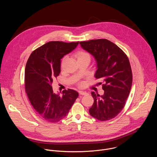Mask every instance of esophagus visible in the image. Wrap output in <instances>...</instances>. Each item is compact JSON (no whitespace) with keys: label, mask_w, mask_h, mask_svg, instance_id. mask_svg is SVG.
<instances>
[{"label":"esophagus","mask_w":157,"mask_h":157,"mask_svg":"<svg viewBox=\"0 0 157 157\" xmlns=\"http://www.w3.org/2000/svg\"><path fill=\"white\" fill-rule=\"evenodd\" d=\"M79 93L80 95H86V94H87L86 92H85V91H79Z\"/></svg>","instance_id":"34e87169"}]
</instances>
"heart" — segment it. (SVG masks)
<instances>
[{"instance_id": "1", "label": "heart", "mask_w": 157, "mask_h": 157, "mask_svg": "<svg viewBox=\"0 0 157 157\" xmlns=\"http://www.w3.org/2000/svg\"><path fill=\"white\" fill-rule=\"evenodd\" d=\"M76 58H77V59L78 61V62H81V61H82L84 60H91V55L90 54H89L88 52H86V51H84V50H81V51H79L78 52H77L76 53ZM66 58V57L64 56L63 58V61L64 60V59Z\"/></svg>"}]
</instances>
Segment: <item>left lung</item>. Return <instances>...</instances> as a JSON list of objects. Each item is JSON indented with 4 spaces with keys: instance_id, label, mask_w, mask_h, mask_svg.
I'll use <instances>...</instances> for the list:
<instances>
[{
    "instance_id": "left-lung-1",
    "label": "left lung",
    "mask_w": 157,
    "mask_h": 157,
    "mask_svg": "<svg viewBox=\"0 0 157 157\" xmlns=\"http://www.w3.org/2000/svg\"><path fill=\"white\" fill-rule=\"evenodd\" d=\"M79 43L94 57L97 63L94 76L102 79L104 91L102 96L91 93L94 101L89 114L101 121L110 120L122 110L130 91L132 73L128 58L116 44L106 39Z\"/></svg>"
}]
</instances>
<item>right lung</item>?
<instances>
[{
    "label": "right lung",
    "instance_id": "1",
    "mask_svg": "<svg viewBox=\"0 0 157 157\" xmlns=\"http://www.w3.org/2000/svg\"><path fill=\"white\" fill-rule=\"evenodd\" d=\"M79 41H50L34 50L25 70V91L38 116L48 122H57L65 117L78 97L68 89L60 96L52 89L53 80L59 76L61 59L75 50Z\"/></svg>",
    "mask_w": 157,
    "mask_h": 157
}]
</instances>
